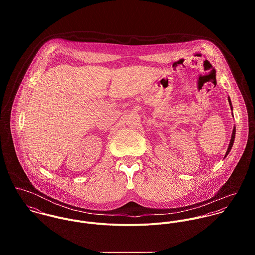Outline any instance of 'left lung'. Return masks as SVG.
Listing matches in <instances>:
<instances>
[{
    "label": "left lung",
    "mask_w": 255,
    "mask_h": 255,
    "mask_svg": "<svg viewBox=\"0 0 255 255\" xmlns=\"http://www.w3.org/2000/svg\"><path fill=\"white\" fill-rule=\"evenodd\" d=\"M228 101H229V104H230V106H231V109L233 110V106H232V102H231L230 97H228ZM235 136H236V127H234L233 133H232V137H231V140H230V144H229V147H228V149H227V152H226L225 157H227V155L230 153V151H231V149H232V147H233L234 141H235Z\"/></svg>",
    "instance_id": "8db88e82"
}]
</instances>
